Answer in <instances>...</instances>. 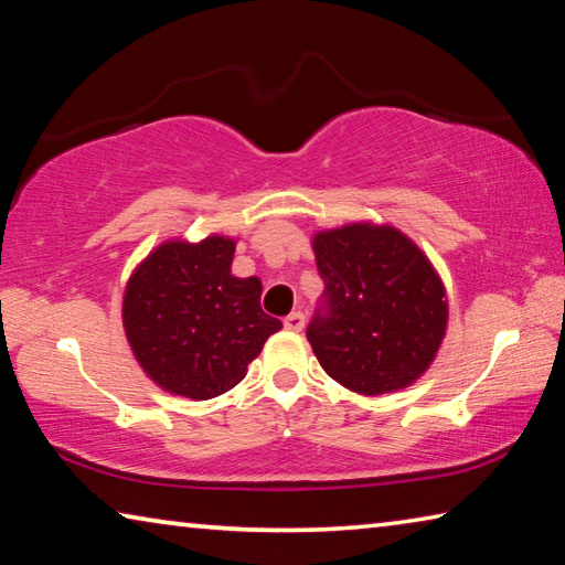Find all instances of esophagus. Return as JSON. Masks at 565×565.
<instances>
[{
	"mask_svg": "<svg viewBox=\"0 0 565 565\" xmlns=\"http://www.w3.org/2000/svg\"><path fill=\"white\" fill-rule=\"evenodd\" d=\"M303 323H306V317H303L301 311H294V313H289V317L284 319V327L289 329V331H301Z\"/></svg>",
	"mask_w": 565,
	"mask_h": 565,
	"instance_id": "esophagus-1",
	"label": "esophagus"
}]
</instances>
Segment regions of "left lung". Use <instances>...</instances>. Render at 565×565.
<instances>
[{"mask_svg": "<svg viewBox=\"0 0 565 565\" xmlns=\"http://www.w3.org/2000/svg\"><path fill=\"white\" fill-rule=\"evenodd\" d=\"M327 313L306 329L327 374L361 396L414 384L448 327V299L428 256L391 224L353 222L313 234Z\"/></svg>", "mask_w": 565, "mask_h": 565, "instance_id": "left-lung-1", "label": "left lung"}]
</instances>
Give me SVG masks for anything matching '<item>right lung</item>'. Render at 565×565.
I'll return each instance as SVG.
<instances>
[{"label": "right lung", "mask_w": 565, "mask_h": 565, "mask_svg": "<svg viewBox=\"0 0 565 565\" xmlns=\"http://www.w3.org/2000/svg\"><path fill=\"white\" fill-rule=\"evenodd\" d=\"M236 238H169L131 271L121 321L134 359L167 394L206 401L246 376L281 321L262 311V281L232 274Z\"/></svg>", "instance_id": "1"}]
</instances>
